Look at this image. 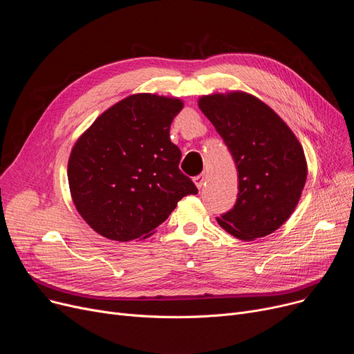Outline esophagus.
<instances>
[{
    "label": "esophagus",
    "mask_w": 354,
    "mask_h": 354,
    "mask_svg": "<svg viewBox=\"0 0 354 354\" xmlns=\"http://www.w3.org/2000/svg\"><path fill=\"white\" fill-rule=\"evenodd\" d=\"M205 180H207V175L205 174H202V175H198L196 178H194V182H195V185H196V188L198 189H201L203 185H205Z\"/></svg>",
    "instance_id": "esophagus-1"
}]
</instances>
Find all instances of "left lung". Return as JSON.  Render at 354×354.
I'll return each instance as SVG.
<instances>
[{
	"mask_svg": "<svg viewBox=\"0 0 354 354\" xmlns=\"http://www.w3.org/2000/svg\"><path fill=\"white\" fill-rule=\"evenodd\" d=\"M198 106L224 139L238 171V199L216 218L219 227L243 241L272 234L291 216L304 189L301 143L268 104L250 93H212L201 96Z\"/></svg>",
	"mask_w": 354,
	"mask_h": 354,
	"instance_id": "8db88e82",
	"label": "left lung"
}]
</instances>
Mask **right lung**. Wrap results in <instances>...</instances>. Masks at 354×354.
Masks as SVG:
<instances>
[{
  "label": "right lung",
  "mask_w": 354,
  "mask_h": 354,
  "mask_svg": "<svg viewBox=\"0 0 354 354\" xmlns=\"http://www.w3.org/2000/svg\"><path fill=\"white\" fill-rule=\"evenodd\" d=\"M178 97L136 93L110 106L74 143L68 188L80 216L111 241L145 239L187 195L198 194L179 171L169 130Z\"/></svg>",
  "instance_id": "1"
}]
</instances>
